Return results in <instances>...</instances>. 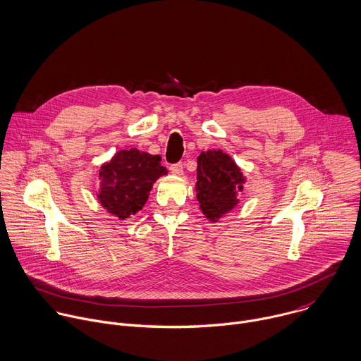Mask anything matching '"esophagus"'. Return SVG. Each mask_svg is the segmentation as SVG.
<instances>
[{
    "instance_id": "1",
    "label": "esophagus",
    "mask_w": 361,
    "mask_h": 361,
    "mask_svg": "<svg viewBox=\"0 0 361 361\" xmlns=\"http://www.w3.org/2000/svg\"><path fill=\"white\" fill-rule=\"evenodd\" d=\"M171 172L173 173V175H176V176H180L182 173H183V165L182 164H173V165H171Z\"/></svg>"
}]
</instances>
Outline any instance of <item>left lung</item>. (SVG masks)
Listing matches in <instances>:
<instances>
[{"mask_svg":"<svg viewBox=\"0 0 361 361\" xmlns=\"http://www.w3.org/2000/svg\"><path fill=\"white\" fill-rule=\"evenodd\" d=\"M245 178L238 165L221 149L202 152L197 157L196 196L202 213L216 223L238 204Z\"/></svg>","mask_w":361,"mask_h":361,"instance_id":"8db88e82","label":"left lung"}]
</instances>
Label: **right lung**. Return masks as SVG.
<instances>
[{"mask_svg":"<svg viewBox=\"0 0 361 361\" xmlns=\"http://www.w3.org/2000/svg\"><path fill=\"white\" fill-rule=\"evenodd\" d=\"M164 175L168 171L159 155L137 148L121 149L100 166L97 199L109 213L126 220L144 207L152 185Z\"/></svg>","mask_w":361,"mask_h":361,"instance_id":"1","label":"right lung"}]
</instances>
